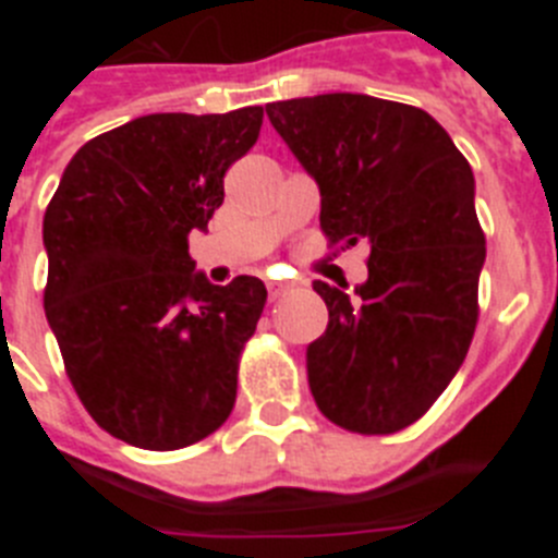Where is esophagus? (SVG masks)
I'll return each mask as SVG.
<instances>
[{"label": "esophagus", "mask_w": 558, "mask_h": 558, "mask_svg": "<svg viewBox=\"0 0 558 558\" xmlns=\"http://www.w3.org/2000/svg\"><path fill=\"white\" fill-rule=\"evenodd\" d=\"M265 288H268L270 302H276V299H279V295L288 293L290 284H288V282H279V279H268V282H265Z\"/></svg>", "instance_id": "obj_1"}]
</instances>
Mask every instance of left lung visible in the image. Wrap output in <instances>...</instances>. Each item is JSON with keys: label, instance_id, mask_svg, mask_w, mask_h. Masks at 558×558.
<instances>
[{"label": "left lung", "instance_id": "left-lung-1", "mask_svg": "<svg viewBox=\"0 0 558 558\" xmlns=\"http://www.w3.org/2000/svg\"><path fill=\"white\" fill-rule=\"evenodd\" d=\"M322 190L329 245H368L349 299L315 282L327 332L307 349L310 391L329 422L388 436L425 416L470 352L486 236L470 161L430 113L368 95L265 106Z\"/></svg>", "mask_w": 558, "mask_h": 558}]
</instances>
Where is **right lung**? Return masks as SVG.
<instances>
[{"mask_svg":"<svg viewBox=\"0 0 558 558\" xmlns=\"http://www.w3.org/2000/svg\"><path fill=\"white\" fill-rule=\"evenodd\" d=\"M263 117L248 106L125 122L72 156L44 211V313L63 368L88 416L128 445L181 450L234 408L268 290L256 276L206 282L190 231L220 209Z\"/></svg>","mask_w":558,"mask_h":558,"instance_id":"1","label":"right lung"}]
</instances>
